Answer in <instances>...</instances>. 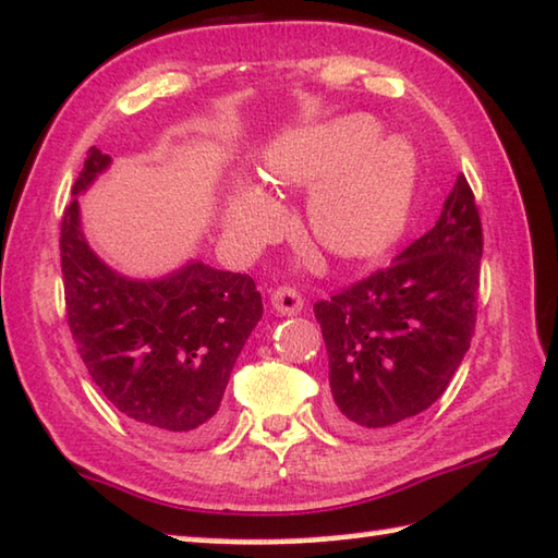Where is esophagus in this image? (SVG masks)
<instances>
[{"instance_id": "obj_1", "label": "esophagus", "mask_w": 558, "mask_h": 558, "mask_svg": "<svg viewBox=\"0 0 558 558\" xmlns=\"http://www.w3.org/2000/svg\"><path fill=\"white\" fill-rule=\"evenodd\" d=\"M270 303H272V307H276L280 315H298V313L303 311V305H305L303 295L298 293L295 288H290V286H280V288L272 290Z\"/></svg>"}]
</instances>
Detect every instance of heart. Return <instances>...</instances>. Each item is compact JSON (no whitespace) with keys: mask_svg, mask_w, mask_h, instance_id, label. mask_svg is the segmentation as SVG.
<instances>
[{"mask_svg":"<svg viewBox=\"0 0 558 558\" xmlns=\"http://www.w3.org/2000/svg\"><path fill=\"white\" fill-rule=\"evenodd\" d=\"M376 122L363 114L293 132L265 153V174L286 187H315L307 230L343 260L380 255L403 235L415 187L413 149L398 137L376 143ZM226 228L255 245L278 228V207L253 185L228 199Z\"/></svg>","mask_w":558,"mask_h":558,"instance_id":"b5f03b06","label":"heart"}]
</instances>
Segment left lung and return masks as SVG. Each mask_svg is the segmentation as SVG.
Masks as SVG:
<instances>
[{"instance_id":"1","label":"left lung","mask_w":558,"mask_h":558,"mask_svg":"<svg viewBox=\"0 0 558 558\" xmlns=\"http://www.w3.org/2000/svg\"><path fill=\"white\" fill-rule=\"evenodd\" d=\"M484 232L459 174L436 226L393 265L313 305L328 351V421L376 434L434 405L473 330Z\"/></svg>"}]
</instances>
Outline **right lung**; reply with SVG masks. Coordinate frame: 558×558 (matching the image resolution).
Here are the masks:
<instances>
[{
  "label": "right lung",
  "mask_w": 558,
  "mask_h": 558,
  "mask_svg": "<svg viewBox=\"0 0 558 558\" xmlns=\"http://www.w3.org/2000/svg\"><path fill=\"white\" fill-rule=\"evenodd\" d=\"M107 165L110 155L89 149L62 215L66 323L114 409L149 434L193 444L220 426L222 393L263 318V298L245 272L199 260L160 280H130L107 268L82 235L77 203Z\"/></svg>",
  "instance_id": "add662e5"
}]
</instances>
